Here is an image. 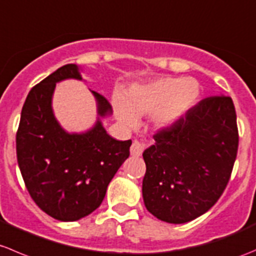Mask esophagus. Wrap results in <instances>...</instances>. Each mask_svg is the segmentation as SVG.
<instances>
[{"mask_svg":"<svg viewBox=\"0 0 256 256\" xmlns=\"http://www.w3.org/2000/svg\"><path fill=\"white\" fill-rule=\"evenodd\" d=\"M144 148H146V143H143V142H139V140H133V143H132V146H130V154L132 156H140L142 153H143Z\"/></svg>","mask_w":256,"mask_h":256,"instance_id":"obj_1","label":"esophagus"}]
</instances>
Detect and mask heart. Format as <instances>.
I'll use <instances>...</instances> for the list:
<instances>
[{
  "label": "heart",
  "mask_w": 256,
  "mask_h": 256,
  "mask_svg": "<svg viewBox=\"0 0 256 256\" xmlns=\"http://www.w3.org/2000/svg\"><path fill=\"white\" fill-rule=\"evenodd\" d=\"M200 84L194 78L159 77L134 83L124 98L113 97V110L123 124L136 127L138 117L151 114L156 127L166 128L180 120L200 97Z\"/></svg>",
  "instance_id": "b5f03b06"
}]
</instances>
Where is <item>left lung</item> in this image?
<instances>
[{"label": "left lung", "mask_w": 256, "mask_h": 256, "mask_svg": "<svg viewBox=\"0 0 256 256\" xmlns=\"http://www.w3.org/2000/svg\"><path fill=\"white\" fill-rule=\"evenodd\" d=\"M143 152L144 206L156 218L184 224L209 210L230 179L238 153L232 100H200L180 120L154 136Z\"/></svg>", "instance_id": "left-lung-1"}]
</instances>
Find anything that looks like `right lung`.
I'll return each mask as SVG.
<instances>
[{
	"instance_id": "add662e5",
	"label": "right lung",
	"mask_w": 256,
	"mask_h": 256,
	"mask_svg": "<svg viewBox=\"0 0 256 256\" xmlns=\"http://www.w3.org/2000/svg\"><path fill=\"white\" fill-rule=\"evenodd\" d=\"M64 80H82L77 64H66L30 90L16 134L20 170L34 203L54 219L76 222L102 204L110 182L129 156L132 140H117L100 118L112 107L100 93L97 122L82 133H68L56 120L52 97Z\"/></svg>"
}]
</instances>
